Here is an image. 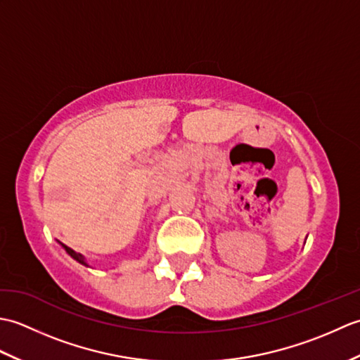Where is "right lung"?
<instances>
[{
	"mask_svg": "<svg viewBox=\"0 0 360 360\" xmlns=\"http://www.w3.org/2000/svg\"><path fill=\"white\" fill-rule=\"evenodd\" d=\"M60 244H62V243H60ZM62 246H63V249L68 252V254H70L74 259H77V262L79 263H82V264H85V266H88L86 264V262H85V257H83L82 254H77V252H75V250H72L71 248H68V246H65V244H62Z\"/></svg>",
	"mask_w": 360,
	"mask_h": 360,
	"instance_id": "obj_1",
	"label": "right lung"
}]
</instances>
